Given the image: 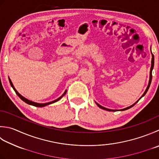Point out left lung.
Masks as SVG:
<instances>
[{"label": "left lung", "mask_w": 159, "mask_h": 159, "mask_svg": "<svg viewBox=\"0 0 159 159\" xmlns=\"http://www.w3.org/2000/svg\"><path fill=\"white\" fill-rule=\"evenodd\" d=\"M152 65H151V68H150V80H149V83H148V87H147V89H145V92L143 93V94L142 95V96L141 98H140L139 100L136 101L135 103H134L133 105H132L131 106H129V107H126V108H125V109H123V110H120V111H124V110H128V109H129V108H131V107H132L134 105L136 102H138V101L140 100V99H141L143 96H144L145 95V94L146 93H147V92H148V89H149V88H150V84H151V82H152V70H153V68H154V55H153V54H152ZM96 105H98V106L100 107V108H101V109H102V110H107V111H117V110H110V109H107V108H105V107H102V106H101V105H100L99 104H98L97 102H96Z\"/></svg>", "instance_id": "1"}]
</instances>
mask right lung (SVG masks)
Segmentation results:
<instances>
[{
	"label": "right lung",
	"mask_w": 159,
	"mask_h": 159,
	"mask_svg": "<svg viewBox=\"0 0 159 159\" xmlns=\"http://www.w3.org/2000/svg\"><path fill=\"white\" fill-rule=\"evenodd\" d=\"M9 83H10V85H11V86L12 87V88H13V89H14V90L15 91L16 94L18 96H19V98L21 99V100H22V101H23L24 102H25L26 103H27V104L31 105H33V106H35V107H45V106H46V105H49V104L54 103V102H57V101H58L60 100V99H61L62 97H63V96L64 95H65V94H66V92H67V90H65V92L63 93V95H62L61 96H60V97H59L58 98L56 99V100L53 101L49 102H45V103H38V102H33V101H32L28 100V99L25 98V97H23V96L20 95V94H19V93H18V92H17V90L15 89V88H14V85H13V83H12V82L11 81V80H10V79H9Z\"/></svg>",
	"instance_id": "right-lung-1"
}]
</instances>
